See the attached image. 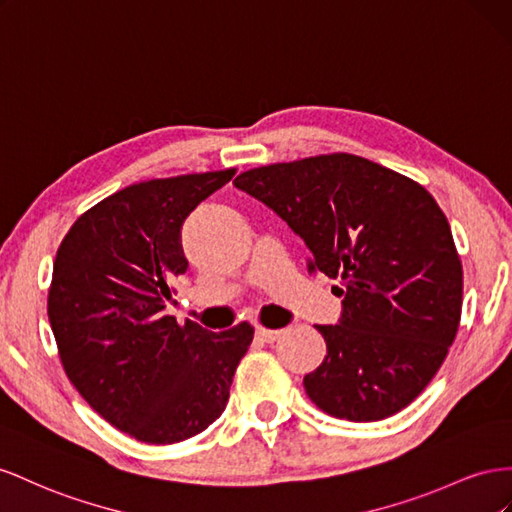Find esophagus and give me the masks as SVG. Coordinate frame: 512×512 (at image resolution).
I'll use <instances>...</instances> for the list:
<instances>
[{"label":"esophagus","instance_id":"esophagus-1","mask_svg":"<svg viewBox=\"0 0 512 512\" xmlns=\"http://www.w3.org/2000/svg\"><path fill=\"white\" fill-rule=\"evenodd\" d=\"M257 337L261 339V341H266V343H274L276 339L281 337V330H270V328H257Z\"/></svg>","mask_w":512,"mask_h":512}]
</instances>
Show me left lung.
<instances>
[{
    "mask_svg": "<svg viewBox=\"0 0 512 512\" xmlns=\"http://www.w3.org/2000/svg\"><path fill=\"white\" fill-rule=\"evenodd\" d=\"M233 184L304 240L309 272L341 279L339 324L317 326L328 354L304 375L309 399L352 422L401 412L442 367L463 302L455 240L427 188L345 152L248 169Z\"/></svg>",
    "mask_w": 512,
    "mask_h": 512,
    "instance_id": "1",
    "label": "left lung"
}]
</instances>
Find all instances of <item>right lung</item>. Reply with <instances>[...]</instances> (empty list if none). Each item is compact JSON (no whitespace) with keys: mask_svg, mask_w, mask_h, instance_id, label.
<instances>
[{"mask_svg":"<svg viewBox=\"0 0 512 512\" xmlns=\"http://www.w3.org/2000/svg\"><path fill=\"white\" fill-rule=\"evenodd\" d=\"M236 169L126 186L81 214L57 248L49 321L68 379L115 429L188 440L223 414L253 326L210 332L165 315L186 272L182 225Z\"/></svg>","mask_w":512,"mask_h":512,"instance_id":"1","label":"right lung"}]
</instances>
